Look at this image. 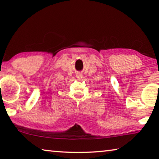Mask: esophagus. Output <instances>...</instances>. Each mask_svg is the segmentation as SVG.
<instances>
[{"mask_svg": "<svg viewBox=\"0 0 159 159\" xmlns=\"http://www.w3.org/2000/svg\"><path fill=\"white\" fill-rule=\"evenodd\" d=\"M76 78H77V79H79V80H82V79L83 78V76L81 74H77Z\"/></svg>", "mask_w": 159, "mask_h": 159, "instance_id": "esophagus-1", "label": "esophagus"}]
</instances>
